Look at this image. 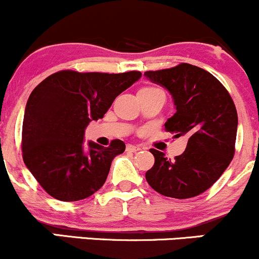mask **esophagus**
Wrapping results in <instances>:
<instances>
[{"mask_svg": "<svg viewBox=\"0 0 259 259\" xmlns=\"http://www.w3.org/2000/svg\"><path fill=\"white\" fill-rule=\"evenodd\" d=\"M142 148L139 146H134V145H127L126 151L127 152H138V151H141Z\"/></svg>", "mask_w": 259, "mask_h": 259, "instance_id": "obj_1", "label": "esophagus"}]
</instances>
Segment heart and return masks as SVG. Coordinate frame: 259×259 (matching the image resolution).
Masks as SVG:
<instances>
[{
    "instance_id": "heart-1",
    "label": "heart",
    "mask_w": 259,
    "mask_h": 259,
    "mask_svg": "<svg viewBox=\"0 0 259 259\" xmlns=\"http://www.w3.org/2000/svg\"><path fill=\"white\" fill-rule=\"evenodd\" d=\"M146 89H150V88H146Z\"/></svg>"
}]
</instances>
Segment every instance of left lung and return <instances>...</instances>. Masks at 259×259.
<instances>
[{
  "label": "left lung",
  "instance_id": "1",
  "mask_svg": "<svg viewBox=\"0 0 259 259\" xmlns=\"http://www.w3.org/2000/svg\"><path fill=\"white\" fill-rule=\"evenodd\" d=\"M145 76L165 88L177 112L165 121L174 138L187 136L185 151L171 160L151 148L153 167L146 180L160 195L191 198L209 189L224 173L235 153L237 112L227 89L200 67L180 63Z\"/></svg>",
  "mask_w": 259,
  "mask_h": 259
}]
</instances>
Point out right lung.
<instances>
[{
    "mask_svg": "<svg viewBox=\"0 0 259 259\" xmlns=\"http://www.w3.org/2000/svg\"><path fill=\"white\" fill-rule=\"evenodd\" d=\"M141 78L133 72L80 73L61 70L38 84L29 96L22 130L23 159L35 179L56 200L90 197L102 187L112 160L125 150L121 140L108 147L89 142L84 133L103 118L118 95Z\"/></svg>",
    "mask_w": 259,
    "mask_h": 259,
    "instance_id": "right-lung-1",
    "label": "right lung"
}]
</instances>
